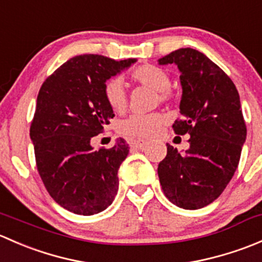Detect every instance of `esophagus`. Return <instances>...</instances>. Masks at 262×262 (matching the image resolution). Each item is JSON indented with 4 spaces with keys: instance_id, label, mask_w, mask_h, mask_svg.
Masks as SVG:
<instances>
[{
    "instance_id": "34e87169",
    "label": "esophagus",
    "mask_w": 262,
    "mask_h": 262,
    "mask_svg": "<svg viewBox=\"0 0 262 262\" xmlns=\"http://www.w3.org/2000/svg\"><path fill=\"white\" fill-rule=\"evenodd\" d=\"M147 143H148V142L144 141V139H132V141H130L132 147L138 148V149H142V148L146 147Z\"/></svg>"
}]
</instances>
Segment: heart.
Here are the masks:
<instances>
[{
	"label": "heart",
	"mask_w": 262,
	"mask_h": 262,
	"mask_svg": "<svg viewBox=\"0 0 262 262\" xmlns=\"http://www.w3.org/2000/svg\"><path fill=\"white\" fill-rule=\"evenodd\" d=\"M130 80L157 91L161 102H167L172 99L171 77L167 71L155 64H142L130 72ZM102 96L112 110L121 113L126 107V92L123 81L119 77H112L105 81L102 86ZM166 123V116L161 113L152 114H133L119 121L118 132L128 137L148 138L160 132Z\"/></svg>",
	"instance_id": "heart-1"
}]
</instances>
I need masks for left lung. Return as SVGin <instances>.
Wrapping results in <instances>:
<instances>
[{"instance_id":"left-lung-1","label":"left lung","mask_w":262,"mask_h":262,"mask_svg":"<svg viewBox=\"0 0 262 262\" xmlns=\"http://www.w3.org/2000/svg\"><path fill=\"white\" fill-rule=\"evenodd\" d=\"M180 70L181 119L175 134H190L189 149L180 153L167 144L158 165L166 198L184 209H200L213 203L233 178L246 141V123L233 81L203 53L182 48L160 59Z\"/></svg>"}]
</instances>
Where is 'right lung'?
Segmentation results:
<instances>
[{
    "instance_id": "obj_1",
    "label": "right lung",
    "mask_w": 262,
    "mask_h": 262,
    "mask_svg": "<svg viewBox=\"0 0 262 262\" xmlns=\"http://www.w3.org/2000/svg\"><path fill=\"white\" fill-rule=\"evenodd\" d=\"M134 62L77 55L48 76L39 90L30 125L36 168L50 196L70 212L92 215L114 200L128 143L119 138L114 147L94 150L91 139L114 116L102 96L105 81Z\"/></svg>"
}]
</instances>
